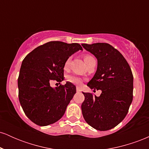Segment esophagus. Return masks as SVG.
Listing matches in <instances>:
<instances>
[{"label": "esophagus", "instance_id": "esophagus-1", "mask_svg": "<svg viewBox=\"0 0 149 149\" xmlns=\"http://www.w3.org/2000/svg\"><path fill=\"white\" fill-rule=\"evenodd\" d=\"M76 91L77 92H80V88H79V87H77V88H76Z\"/></svg>", "mask_w": 149, "mask_h": 149}]
</instances>
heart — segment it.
I'll list each match as a JSON object with an SVG mask.
<instances>
[{
  "mask_svg": "<svg viewBox=\"0 0 149 149\" xmlns=\"http://www.w3.org/2000/svg\"><path fill=\"white\" fill-rule=\"evenodd\" d=\"M92 58H93V57H92V56L88 55H88H85V57H84L85 62L86 63L87 61H88V60H90V59H91ZM70 62H71V57H69L67 59H66V61H65L64 67L65 68L69 67ZM68 80H69V82H71V83H73V84H75V85H80L82 83L81 78H80L79 76H69V77H68Z\"/></svg>",
  "mask_w": 149,
  "mask_h": 149,
  "instance_id": "obj_1",
  "label": "heart"
}]
</instances>
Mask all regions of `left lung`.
<instances>
[{"mask_svg": "<svg viewBox=\"0 0 149 149\" xmlns=\"http://www.w3.org/2000/svg\"><path fill=\"white\" fill-rule=\"evenodd\" d=\"M97 59V68L88 86L101 90L100 97L83 92L81 105L85 120L97 130L118 125L127 115L133 97V75L127 61L119 51L104 42L82 44Z\"/></svg>", "mask_w": 149, "mask_h": 149, "instance_id": "8db88e82", "label": "left lung"}]
</instances>
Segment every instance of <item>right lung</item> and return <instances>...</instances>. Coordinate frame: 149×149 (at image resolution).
I'll use <instances>...</instances> for the list:
<instances>
[{"label": "right lung", "mask_w": 149, "mask_h": 149, "mask_svg": "<svg viewBox=\"0 0 149 149\" xmlns=\"http://www.w3.org/2000/svg\"><path fill=\"white\" fill-rule=\"evenodd\" d=\"M83 50L78 43L51 41L39 46L24 59L18 78L19 100L26 116L40 126L54 123L64 116L76 92L71 82L52 88L50 81H61L65 61Z\"/></svg>", "instance_id": "obj_1"}]
</instances>
